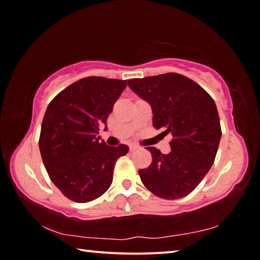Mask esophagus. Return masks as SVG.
<instances>
[{"label": "esophagus", "mask_w": 260, "mask_h": 260, "mask_svg": "<svg viewBox=\"0 0 260 260\" xmlns=\"http://www.w3.org/2000/svg\"><path fill=\"white\" fill-rule=\"evenodd\" d=\"M139 147L138 146H134V144H132V146H129V151H135L138 150Z\"/></svg>", "instance_id": "obj_1"}]
</instances>
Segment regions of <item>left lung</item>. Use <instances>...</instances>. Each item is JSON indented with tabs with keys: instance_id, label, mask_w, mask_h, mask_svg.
Listing matches in <instances>:
<instances>
[{
	"instance_id": "8db88e82",
	"label": "left lung",
	"mask_w": 260,
	"mask_h": 260,
	"mask_svg": "<svg viewBox=\"0 0 260 260\" xmlns=\"http://www.w3.org/2000/svg\"><path fill=\"white\" fill-rule=\"evenodd\" d=\"M128 86L152 109L156 129L171 134V152L148 147L152 161L139 170L149 191L164 200H179L201 183L217 155L221 127L213 99L199 83L179 73L131 79Z\"/></svg>"
}]
</instances>
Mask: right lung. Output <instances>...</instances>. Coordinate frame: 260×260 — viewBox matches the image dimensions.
<instances>
[{"label":"right lung","instance_id":"obj_1","mask_svg":"<svg viewBox=\"0 0 260 260\" xmlns=\"http://www.w3.org/2000/svg\"><path fill=\"white\" fill-rule=\"evenodd\" d=\"M126 86L127 80L82 78L48 105L39 147L50 180L69 200L87 203L102 196L117 159L128 152L125 144L110 147L98 136Z\"/></svg>","mask_w":260,"mask_h":260}]
</instances>
